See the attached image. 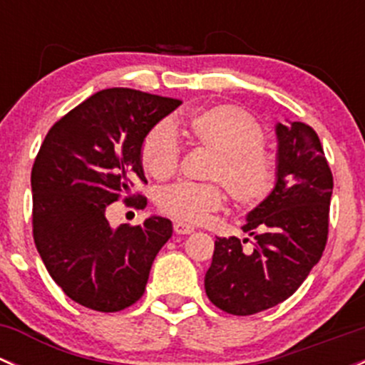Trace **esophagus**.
I'll return each instance as SVG.
<instances>
[{
	"instance_id": "obj_1",
	"label": "esophagus",
	"mask_w": 365,
	"mask_h": 365,
	"mask_svg": "<svg viewBox=\"0 0 365 365\" xmlns=\"http://www.w3.org/2000/svg\"><path fill=\"white\" fill-rule=\"evenodd\" d=\"M175 231L178 235H190L194 231V226L192 224H187V222H182V220H178V222H175Z\"/></svg>"
}]
</instances>
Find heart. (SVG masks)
<instances>
[{"label":"heart","mask_w":365,"mask_h":365,"mask_svg":"<svg viewBox=\"0 0 365 365\" xmlns=\"http://www.w3.org/2000/svg\"><path fill=\"white\" fill-rule=\"evenodd\" d=\"M182 127L190 143L212 152L205 176L217 182L168 187L159 194L162 212L185 222H201L226 205L223 182L235 203L245 208L261 205L274 192L277 169L263 148V128L247 111L230 104L213 106L187 116ZM139 157L152 178H171L180 160L171 128L165 123L153 127L143 139Z\"/></svg>","instance_id":"heart-1"}]
</instances>
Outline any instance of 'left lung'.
Segmentation results:
<instances>
[{
	"instance_id": "obj_1",
	"label": "left lung",
	"mask_w": 365,
	"mask_h": 365,
	"mask_svg": "<svg viewBox=\"0 0 365 365\" xmlns=\"http://www.w3.org/2000/svg\"><path fill=\"white\" fill-rule=\"evenodd\" d=\"M277 183L242 227L254 237L217 238L205 275L210 302L220 311L249 316L281 304L300 288L329 238L334 178L314 128L302 121L275 127Z\"/></svg>"
}]
</instances>
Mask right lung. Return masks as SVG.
Returning <instances> with one entry per match:
<instances>
[{
  "instance_id": "right-lung-1",
  "label": "right lung",
  "mask_w": 365,
  "mask_h": 365,
  "mask_svg": "<svg viewBox=\"0 0 365 365\" xmlns=\"http://www.w3.org/2000/svg\"><path fill=\"white\" fill-rule=\"evenodd\" d=\"M182 101L132 88H109L68 111L47 132L31 169L33 240L65 295L101 312L130 307L145 293L150 268L173 224L150 217L109 226L106 208L143 175L145 135ZM138 208L146 197L127 196Z\"/></svg>"
}]
</instances>
